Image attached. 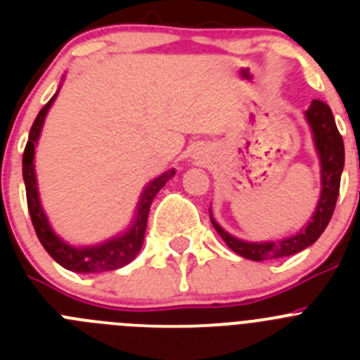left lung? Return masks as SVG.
Returning <instances> with one entry per match:
<instances>
[{
    "label": "left lung",
    "instance_id": "8db88e82",
    "mask_svg": "<svg viewBox=\"0 0 360 360\" xmlns=\"http://www.w3.org/2000/svg\"><path fill=\"white\" fill-rule=\"evenodd\" d=\"M307 119L314 131V141L321 157V174H323V191L317 203L316 214L311 216L310 224L299 231L295 236L283 241H270V243H247V241L236 240L224 231L211 218L216 232L224 238L225 243L240 256L252 259V262H265V259H276V257H287L292 254L301 252L303 249L316 243L332 219L335 211L339 187H341V173L345 167V142L335 126V119L328 104L323 101H314L307 110Z\"/></svg>",
    "mask_w": 360,
    "mask_h": 360
}]
</instances>
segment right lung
Here are the masks:
<instances>
[{"label": "right lung", "instance_id": "1", "mask_svg": "<svg viewBox=\"0 0 360 360\" xmlns=\"http://www.w3.org/2000/svg\"><path fill=\"white\" fill-rule=\"evenodd\" d=\"M53 95L49 103L44 104L43 110L37 113L36 120L32 124L28 142L23 151V178L25 187H27V203L28 212H30L32 225L36 229V234L39 238L41 245L44 250L56 259L57 263L72 272H106V270H117L120 266L128 265L133 257L139 254L144 241L146 227H148V214L151 207L153 198L157 196L158 191L165 186V182L174 174V171H167L162 176L155 178L148 187H146L144 195H142L141 203H139V211H136V219L133 227L129 229L124 236L115 238V240L108 241V243L91 247V249H73L70 245L63 243L59 238L49 227V221L44 218L43 209L39 205L37 198V187H36V174H34V144L39 139L41 126L44 122L46 111L52 106Z\"/></svg>", "mask_w": 360, "mask_h": 360}]
</instances>
